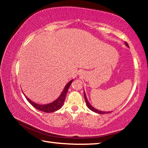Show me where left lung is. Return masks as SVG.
I'll return each mask as SVG.
<instances>
[{"label":"left lung","instance_id":"8db88e82","mask_svg":"<svg viewBox=\"0 0 148 148\" xmlns=\"http://www.w3.org/2000/svg\"><path fill=\"white\" fill-rule=\"evenodd\" d=\"M125 44H126L127 46L129 47V45H128V44L127 43V42H125ZM84 98H85V100H86V104H87V107H88L90 110H92V112H96V113H98V114H107V113H110V112H102V111H101V110H97L96 108H95L92 107V106H91V105L90 104L89 102H88V100H87V97H86V92H85V91H84Z\"/></svg>","mask_w":148,"mask_h":148}]
</instances>
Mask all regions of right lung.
I'll return each mask as SVG.
<instances>
[{
  "label": "right lung",
  "mask_w": 148,
  "mask_h": 148,
  "mask_svg": "<svg viewBox=\"0 0 148 148\" xmlns=\"http://www.w3.org/2000/svg\"><path fill=\"white\" fill-rule=\"evenodd\" d=\"M72 81H73V79L71 80V81H70L69 83L65 86L63 91H62L61 95L59 97V98L56 99V101H53V102H51V103L49 104H43V105L38 104L31 101L29 98H27L25 95V96L27 101L29 102V103H31V104L32 105V106H33L35 108H36L37 110H40V111L44 112H46V113H51V112H56L57 110H59L62 106V104L64 103L66 93L67 92H68L69 88L70 86L71 85Z\"/></svg>",
  "instance_id": "obj_1"
}]
</instances>
